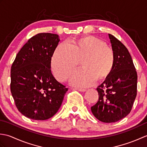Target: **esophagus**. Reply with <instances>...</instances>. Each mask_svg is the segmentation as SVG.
I'll return each instance as SVG.
<instances>
[{"label": "esophagus", "mask_w": 147, "mask_h": 147, "mask_svg": "<svg viewBox=\"0 0 147 147\" xmlns=\"http://www.w3.org/2000/svg\"><path fill=\"white\" fill-rule=\"evenodd\" d=\"M76 90H78V91L81 92H84L86 91L85 89H83V88H74Z\"/></svg>", "instance_id": "1"}]
</instances>
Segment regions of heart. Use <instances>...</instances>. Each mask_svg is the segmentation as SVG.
Masks as SVG:
<instances>
[{
  "label": "heart",
  "mask_w": 147,
  "mask_h": 147,
  "mask_svg": "<svg viewBox=\"0 0 147 147\" xmlns=\"http://www.w3.org/2000/svg\"><path fill=\"white\" fill-rule=\"evenodd\" d=\"M80 60L82 69L71 74L69 83L76 87H88L97 78L102 80L110 75L114 66L115 54L104 41L94 36L82 37L71 44L62 42L55 49L51 61L56 79L65 81Z\"/></svg>",
  "instance_id": "obj_1"
}]
</instances>
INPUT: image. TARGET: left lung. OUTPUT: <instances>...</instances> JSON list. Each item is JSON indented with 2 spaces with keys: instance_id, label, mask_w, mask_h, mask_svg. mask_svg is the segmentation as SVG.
Here are the masks:
<instances>
[{
  "instance_id": "1",
  "label": "left lung",
  "mask_w": 147,
  "mask_h": 147,
  "mask_svg": "<svg viewBox=\"0 0 147 147\" xmlns=\"http://www.w3.org/2000/svg\"><path fill=\"white\" fill-rule=\"evenodd\" d=\"M109 37L115 54L114 66L96 90L98 100L91 107L103 123H115L129 114L136 96L137 73L128 50L113 35Z\"/></svg>"
}]
</instances>
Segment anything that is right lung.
<instances>
[{
	"instance_id": "1",
	"label": "right lung",
	"mask_w": 147,
	"mask_h": 147,
	"mask_svg": "<svg viewBox=\"0 0 147 147\" xmlns=\"http://www.w3.org/2000/svg\"><path fill=\"white\" fill-rule=\"evenodd\" d=\"M60 41L49 33L33 36L18 53L11 69V92L18 111L34 120H46L60 108L68 88L51 70V58Z\"/></svg>"
}]
</instances>
